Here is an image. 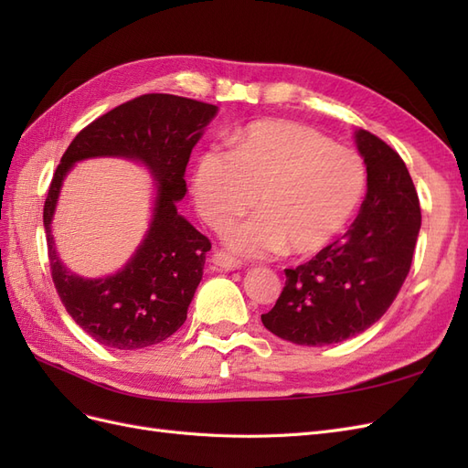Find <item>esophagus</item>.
<instances>
[{
  "label": "esophagus",
  "mask_w": 468,
  "mask_h": 468,
  "mask_svg": "<svg viewBox=\"0 0 468 468\" xmlns=\"http://www.w3.org/2000/svg\"><path fill=\"white\" fill-rule=\"evenodd\" d=\"M210 263L215 265V267H218V269H224V271H230V269H239V267H242V261L232 258L230 253H226V251H222V250H215V251H212Z\"/></svg>",
  "instance_id": "esophagus-1"
}]
</instances>
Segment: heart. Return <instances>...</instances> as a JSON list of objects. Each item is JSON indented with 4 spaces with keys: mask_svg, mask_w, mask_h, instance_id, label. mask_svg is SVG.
I'll return each instance as SVG.
<instances>
[{
    "mask_svg": "<svg viewBox=\"0 0 468 468\" xmlns=\"http://www.w3.org/2000/svg\"><path fill=\"white\" fill-rule=\"evenodd\" d=\"M365 183L363 160L353 150L301 122L261 121L234 138V150L210 146L199 155L193 195L217 230L256 203V217L224 234L239 256L261 258L281 248L308 256L346 229Z\"/></svg>",
    "mask_w": 468,
    "mask_h": 468,
    "instance_id": "1",
    "label": "heart"
}]
</instances>
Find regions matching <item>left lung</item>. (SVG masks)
<instances>
[{
	"label": "left lung",
	"instance_id": "1",
	"mask_svg": "<svg viewBox=\"0 0 468 468\" xmlns=\"http://www.w3.org/2000/svg\"><path fill=\"white\" fill-rule=\"evenodd\" d=\"M356 143L367 165V195L351 229L316 256L285 269L265 328L299 346H330L365 332L399 294L421 224L414 181L399 152L369 131Z\"/></svg>",
	"mask_w": 468,
	"mask_h": 468
}]
</instances>
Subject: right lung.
<instances>
[{"label":"right lung","mask_w":468,"mask_h":468,"mask_svg":"<svg viewBox=\"0 0 468 468\" xmlns=\"http://www.w3.org/2000/svg\"><path fill=\"white\" fill-rule=\"evenodd\" d=\"M217 107L169 93L131 99L90 122L69 143L45 201L50 275L68 314L101 346L136 351L164 342L187 318L203 277L210 239L177 215L186 197V167ZM122 154L144 161L159 181L154 220L135 258L119 274L83 280L55 258L49 222L63 176L76 161Z\"/></svg>","instance_id":"obj_1"}]
</instances>
